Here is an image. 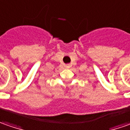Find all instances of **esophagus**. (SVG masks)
<instances>
[{
  "label": "esophagus",
  "mask_w": 130,
  "mask_h": 130,
  "mask_svg": "<svg viewBox=\"0 0 130 130\" xmlns=\"http://www.w3.org/2000/svg\"><path fill=\"white\" fill-rule=\"evenodd\" d=\"M70 65H66V68H69Z\"/></svg>",
  "instance_id": "34e87169"
}]
</instances>
